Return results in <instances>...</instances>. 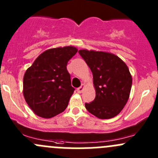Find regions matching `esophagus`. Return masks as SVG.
<instances>
[{"instance_id":"1","label":"esophagus","mask_w":158,"mask_h":158,"mask_svg":"<svg viewBox=\"0 0 158 158\" xmlns=\"http://www.w3.org/2000/svg\"><path fill=\"white\" fill-rule=\"evenodd\" d=\"M84 88H85V85H84V84H82V85H81L80 87H79V88L77 89V92H79V93H81V92H82V91H83Z\"/></svg>"}]
</instances>
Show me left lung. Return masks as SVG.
Wrapping results in <instances>:
<instances>
[{
  "label": "left lung",
  "mask_w": 158,
  "mask_h": 158,
  "mask_svg": "<svg viewBox=\"0 0 158 158\" xmlns=\"http://www.w3.org/2000/svg\"><path fill=\"white\" fill-rule=\"evenodd\" d=\"M79 53L93 76L95 98L85 103L91 114L101 119L114 117L128 102L132 78L127 65L114 54L102 51L80 49Z\"/></svg>",
  "instance_id": "left-lung-1"
}]
</instances>
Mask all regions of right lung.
Segmentation results:
<instances>
[{
  "mask_svg": "<svg viewBox=\"0 0 158 158\" xmlns=\"http://www.w3.org/2000/svg\"><path fill=\"white\" fill-rule=\"evenodd\" d=\"M77 51L72 46L47 49L27 69L23 96L36 115L50 118L66 109L75 90L66 66Z\"/></svg>",
  "mask_w": 158,
  "mask_h": 158,
  "instance_id": "1",
  "label": "right lung"
}]
</instances>
